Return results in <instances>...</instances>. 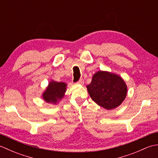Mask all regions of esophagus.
<instances>
[{"instance_id": "esophagus-1", "label": "esophagus", "mask_w": 158, "mask_h": 158, "mask_svg": "<svg viewBox=\"0 0 158 158\" xmlns=\"http://www.w3.org/2000/svg\"><path fill=\"white\" fill-rule=\"evenodd\" d=\"M77 83H78V84H81V85H82V84H83V83H84V80H83V79H80L77 82Z\"/></svg>"}]
</instances>
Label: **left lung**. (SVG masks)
<instances>
[{
	"label": "left lung",
	"instance_id": "obj_1",
	"mask_svg": "<svg viewBox=\"0 0 158 158\" xmlns=\"http://www.w3.org/2000/svg\"><path fill=\"white\" fill-rule=\"evenodd\" d=\"M91 98L106 109L119 106L127 94V86L121 77L106 71H98L87 85Z\"/></svg>",
	"mask_w": 158,
	"mask_h": 158
}]
</instances>
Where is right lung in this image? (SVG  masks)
Wrapping results in <instances>:
<instances>
[{"mask_svg": "<svg viewBox=\"0 0 158 158\" xmlns=\"http://www.w3.org/2000/svg\"><path fill=\"white\" fill-rule=\"evenodd\" d=\"M66 88L65 83L52 81L49 83L45 92L43 94V98L47 102L56 104L64 96Z\"/></svg>", "mask_w": 158, "mask_h": 158, "instance_id": "1", "label": "right lung"}]
</instances>
